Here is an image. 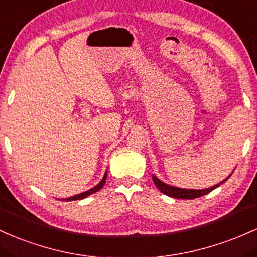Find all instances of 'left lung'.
Segmentation results:
<instances>
[{
    "mask_svg": "<svg viewBox=\"0 0 257 257\" xmlns=\"http://www.w3.org/2000/svg\"><path fill=\"white\" fill-rule=\"evenodd\" d=\"M229 177H230V175L227 178H229ZM227 178H226V180L222 181V182H220L218 184H216V186H212V187H210V188H206V189H183V188H177V187H172V186H169V184L161 182L159 178L155 177L154 175H153V182L155 183V186L158 187V189H159L161 193H164V194L169 195V197H171V198L194 199V198L203 197V195L207 194V193L214 191V189L217 188V187L220 186V184H222L223 182H226Z\"/></svg>",
    "mask_w": 257,
    "mask_h": 257,
    "instance_id": "1",
    "label": "left lung"
}]
</instances>
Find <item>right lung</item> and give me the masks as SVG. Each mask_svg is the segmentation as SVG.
<instances>
[{
    "label": "right lung",
    "mask_w": 257,
    "mask_h": 257,
    "mask_svg": "<svg viewBox=\"0 0 257 257\" xmlns=\"http://www.w3.org/2000/svg\"><path fill=\"white\" fill-rule=\"evenodd\" d=\"M105 180H106V172H105V174H104V176H103L102 181H100V182H99V183H98L96 187H93V188L88 189V191H86V192H83V193H80V194H76V195H74V197H70V198H66V199H63V200H64V201H71V200H80V199H83V198L88 197V195L93 194V193H96V192H98V191H99V189H102V187H103V186H104V183H105Z\"/></svg>",
    "instance_id": "right-lung-1"
}]
</instances>
